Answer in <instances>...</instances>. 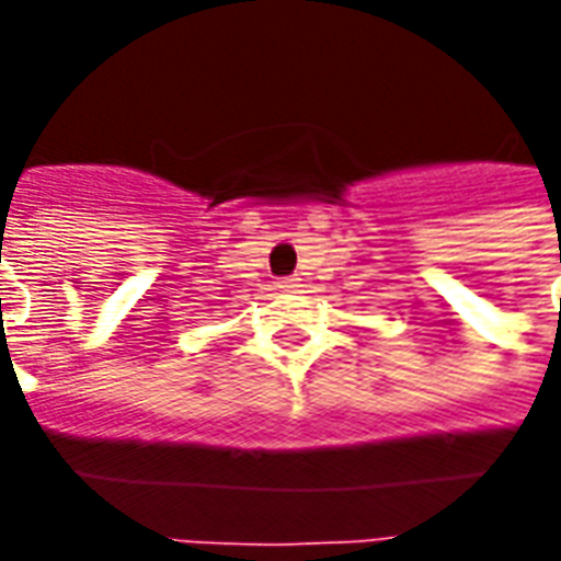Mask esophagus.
<instances>
[{"label": "esophagus", "mask_w": 561, "mask_h": 561, "mask_svg": "<svg viewBox=\"0 0 561 561\" xmlns=\"http://www.w3.org/2000/svg\"><path fill=\"white\" fill-rule=\"evenodd\" d=\"M279 288H285V291H294V288H300V279H294V276H288V279L279 282Z\"/></svg>", "instance_id": "esophagus-1"}]
</instances>
